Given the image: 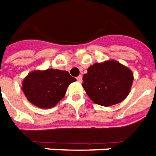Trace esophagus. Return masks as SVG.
<instances>
[{
  "label": "esophagus",
  "mask_w": 156,
  "mask_h": 156,
  "mask_svg": "<svg viewBox=\"0 0 156 156\" xmlns=\"http://www.w3.org/2000/svg\"><path fill=\"white\" fill-rule=\"evenodd\" d=\"M76 79L79 82H81V81H82V76H79L77 77Z\"/></svg>",
  "instance_id": "1"
}]
</instances>
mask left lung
I'll list each match as a JSON object with an SVG mask.
<instances>
[{"mask_svg":"<svg viewBox=\"0 0 156 156\" xmlns=\"http://www.w3.org/2000/svg\"><path fill=\"white\" fill-rule=\"evenodd\" d=\"M133 80L132 71L128 67L110 60L90 66L83 76L82 86L94 103L111 106L128 96Z\"/></svg>","mask_w":156,"mask_h":156,"instance_id":"left-lung-1","label":"left lung"}]
</instances>
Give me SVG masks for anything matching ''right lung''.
<instances>
[{
  "label": "right lung",
  "mask_w": 156,
  "mask_h": 156,
  "mask_svg": "<svg viewBox=\"0 0 156 156\" xmlns=\"http://www.w3.org/2000/svg\"><path fill=\"white\" fill-rule=\"evenodd\" d=\"M76 80L66 70H32L24 78L21 90L31 104L41 109H49L63 99L67 87Z\"/></svg>",
  "instance_id": "add662e5"
}]
</instances>
